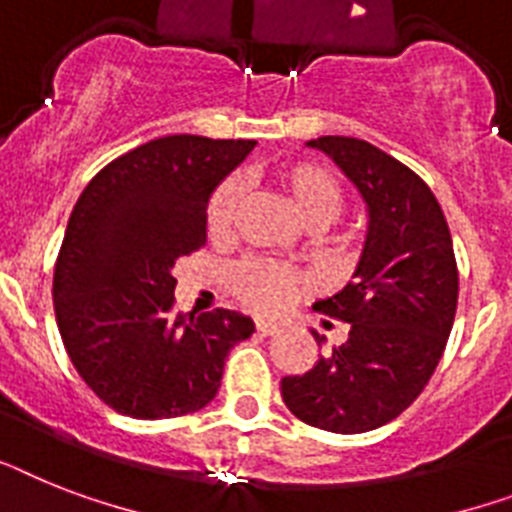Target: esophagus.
<instances>
[{"instance_id": "34e87169", "label": "esophagus", "mask_w": 512, "mask_h": 512, "mask_svg": "<svg viewBox=\"0 0 512 512\" xmlns=\"http://www.w3.org/2000/svg\"><path fill=\"white\" fill-rule=\"evenodd\" d=\"M255 328H257V334H260V336H273V334H278V331H281V323L270 321V318H257Z\"/></svg>"}]
</instances>
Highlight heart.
Wrapping results in <instances>:
<instances>
[{
    "label": "heart",
    "mask_w": 512,
    "mask_h": 512,
    "mask_svg": "<svg viewBox=\"0 0 512 512\" xmlns=\"http://www.w3.org/2000/svg\"><path fill=\"white\" fill-rule=\"evenodd\" d=\"M273 181L302 226L321 228L342 210V186L331 170L315 162L276 165ZM239 197L242 191L236 181H226L215 189L205 210V231L210 242L226 244L234 236ZM231 289L244 305L257 313H278L297 297L299 276L292 268L270 260H244L231 270Z\"/></svg>",
    "instance_id": "obj_1"
}]
</instances>
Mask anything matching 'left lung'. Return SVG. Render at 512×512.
Here are the masks:
<instances>
[{
  "label": "left lung",
  "mask_w": 512,
  "mask_h": 512,
  "mask_svg": "<svg viewBox=\"0 0 512 512\" xmlns=\"http://www.w3.org/2000/svg\"><path fill=\"white\" fill-rule=\"evenodd\" d=\"M307 147L360 191L368 231L350 284L313 305L350 323L347 342L302 376L281 378V397L315 429L363 434L394 421L429 384L455 321L458 265L442 207L407 165L352 136Z\"/></svg>",
  "instance_id": "obj_1"
}]
</instances>
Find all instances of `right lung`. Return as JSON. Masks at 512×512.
I'll return each instance as SVG.
<instances>
[{
  "label": "right lung",
  "mask_w": 512,
  "mask_h": 512,
  "mask_svg": "<svg viewBox=\"0 0 512 512\" xmlns=\"http://www.w3.org/2000/svg\"><path fill=\"white\" fill-rule=\"evenodd\" d=\"M257 141L162 136L112 160L78 197L54 265V315L99 400L157 421L205 407L255 323L236 310L173 313V265L207 242L215 186Z\"/></svg>",
  "instance_id": "obj_1"
}]
</instances>
